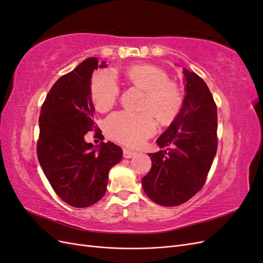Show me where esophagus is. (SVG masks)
<instances>
[{
	"mask_svg": "<svg viewBox=\"0 0 263 263\" xmlns=\"http://www.w3.org/2000/svg\"><path fill=\"white\" fill-rule=\"evenodd\" d=\"M123 155H124V158L130 159L132 157H134L135 155H136V153H135V151L129 150V149H127V148H124L123 149Z\"/></svg>",
	"mask_w": 263,
	"mask_h": 263,
	"instance_id": "esophagus-1",
	"label": "esophagus"
}]
</instances>
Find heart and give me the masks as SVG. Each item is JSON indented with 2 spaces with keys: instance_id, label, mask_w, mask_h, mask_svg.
<instances>
[{
  "instance_id": "1",
  "label": "heart",
  "mask_w": 263,
  "mask_h": 263,
  "mask_svg": "<svg viewBox=\"0 0 263 263\" xmlns=\"http://www.w3.org/2000/svg\"><path fill=\"white\" fill-rule=\"evenodd\" d=\"M129 81L146 92L141 113L116 112L107 117L105 128L110 138L123 145L137 147L156 132L154 113L160 123H170L183 105L179 86L170 82L164 70L153 65H134L126 70ZM119 85L114 71L98 72L91 82V97L99 110L109 109L118 98ZM151 112H149L148 110Z\"/></svg>"
}]
</instances>
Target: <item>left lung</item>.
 Returning a JSON list of instances; mask_svg holds the SVG:
<instances>
[{
    "instance_id": "1",
    "label": "left lung",
    "mask_w": 263,
    "mask_h": 263,
    "mask_svg": "<svg viewBox=\"0 0 263 263\" xmlns=\"http://www.w3.org/2000/svg\"><path fill=\"white\" fill-rule=\"evenodd\" d=\"M185 98L180 113L160 137L158 153L149 154L151 169L142 178L150 200L162 206L189 201L205 184L217 151V107L209 86L183 69Z\"/></svg>"
}]
</instances>
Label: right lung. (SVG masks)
<instances>
[{"instance_id":"right-lung-1","label":"right lung","mask_w":263,"mask_h":263,"mask_svg":"<svg viewBox=\"0 0 263 263\" xmlns=\"http://www.w3.org/2000/svg\"><path fill=\"white\" fill-rule=\"evenodd\" d=\"M106 67L87 58L59 78L47 94L39 116L37 156L46 178L63 202L87 208L106 192L108 172L122 160L123 150L114 142L87 144L84 136L95 130L91 97L93 70Z\"/></svg>"}]
</instances>
